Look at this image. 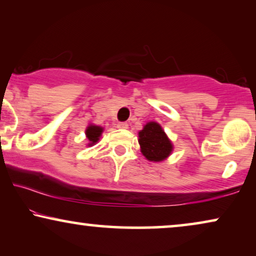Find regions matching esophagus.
<instances>
[{
    "label": "esophagus",
    "instance_id": "1",
    "mask_svg": "<svg viewBox=\"0 0 256 256\" xmlns=\"http://www.w3.org/2000/svg\"><path fill=\"white\" fill-rule=\"evenodd\" d=\"M118 129H127L128 128V124H127V122H118Z\"/></svg>",
    "mask_w": 256,
    "mask_h": 256
}]
</instances>
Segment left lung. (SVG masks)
Instances as JSON below:
<instances>
[{
  "label": "left lung",
  "mask_w": 256,
  "mask_h": 256,
  "mask_svg": "<svg viewBox=\"0 0 256 256\" xmlns=\"http://www.w3.org/2000/svg\"><path fill=\"white\" fill-rule=\"evenodd\" d=\"M138 144L142 155L150 162L166 160L174 150L172 142L156 121L146 122L138 132Z\"/></svg>",
  "instance_id": "left-lung-1"
}]
</instances>
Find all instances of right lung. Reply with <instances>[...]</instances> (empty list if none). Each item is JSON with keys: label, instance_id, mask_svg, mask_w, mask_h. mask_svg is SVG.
<instances>
[{"label": "right lung", "instance_id": "1", "mask_svg": "<svg viewBox=\"0 0 256 256\" xmlns=\"http://www.w3.org/2000/svg\"><path fill=\"white\" fill-rule=\"evenodd\" d=\"M104 132V127L101 126H96L94 124H90L87 126L85 134H86V138L88 143H87V146H92L96 144V143L99 142V140L101 138Z\"/></svg>", "mask_w": 256, "mask_h": 256}]
</instances>
